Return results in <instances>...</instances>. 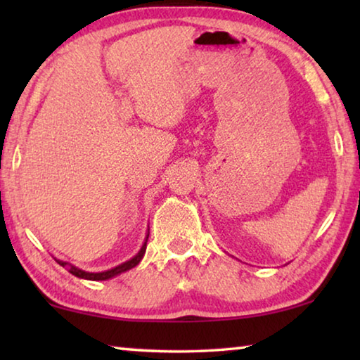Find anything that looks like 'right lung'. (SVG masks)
<instances>
[{"mask_svg":"<svg viewBox=\"0 0 360 360\" xmlns=\"http://www.w3.org/2000/svg\"><path fill=\"white\" fill-rule=\"evenodd\" d=\"M148 238H149V235H148ZM146 243H148V240L144 241V245H143V248H141V251H139L135 257L133 259H130L129 262H125V264H122V265H119V266H115V268H112V270H108V271H101V273H89V271H82V270H79V268H76V266H70V273H72V275L75 276H77V278H84V279H90V281H105V279H109V278H112V276H115V275H119V273H124V271H127V270H130V268H133V266H136L138 264H139V260L143 259V255H144V252H146ZM60 265L62 266H66L68 264H66V262H62V260H57Z\"/></svg>","mask_w":360,"mask_h":360,"instance_id":"add662e5","label":"right lung"}]
</instances>
